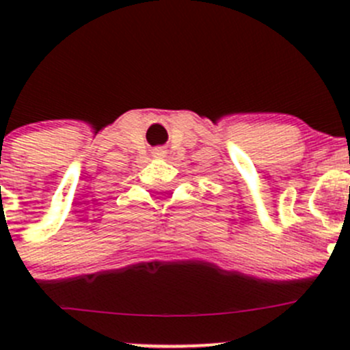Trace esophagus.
Here are the masks:
<instances>
[{"label":"esophagus","instance_id":"34e87169","mask_svg":"<svg viewBox=\"0 0 350 350\" xmlns=\"http://www.w3.org/2000/svg\"><path fill=\"white\" fill-rule=\"evenodd\" d=\"M154 157H165V150L164 149H161V147H159V149H154Z\"/></svg>","mask_w":350,"mask_h":350}]
</instances>
